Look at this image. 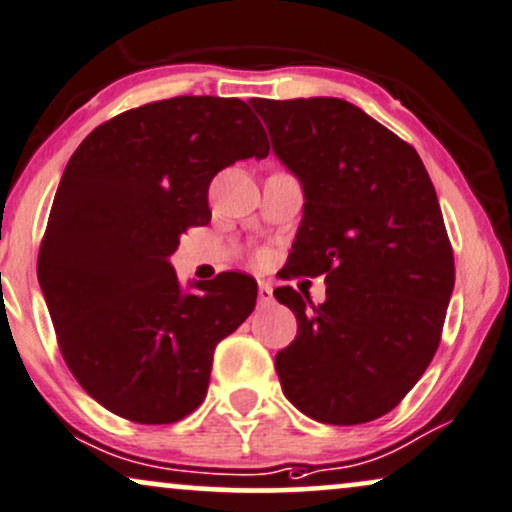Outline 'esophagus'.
Wrapping results in <instances>:
<instances>
[{"label":"esophagus","instance_id":"obj_1","mask_svg":"<svg viewBox=\"0 0 512 512\" xmlns=\"http://www.w3.org/2000/svg\"><path fill=\"white\" fill-rule=\"evenodd\" d=\"M258 301L261 303L272 301V287L265 280H258Z\"/></svg>","mask_w":512,"mask_h":512}]
</instances>
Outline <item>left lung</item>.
I'll use <instances>...</instances> for the list:
<instances>
[{
  "label": "left lung",
  "instance_id": "obj_1",
  "mask_svg": "<svg viewBox=\"0 0 512 512\" xmlns=\"http://www.w3.org/2000/svg\"><path fill=\"white\" fill-rule=\"evenodd\" d=\"M272 150L305 192L284 277L324 275L327 301L275 298L298 334L275 357L287 400L329 426L388 414L442 338L454 249L418 152L341 98H254Z\"/></svg>",
  "mask_w": 512,
  "mask_h": 512
}]
</instances>
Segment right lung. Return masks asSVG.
<instances>
[{
	"label": "right lung",
	"instance_id": "add662e5",
	"mask_svg": "<svg viewBox=\"0 0 512 512\" xmlns=\"http://www.w3.org/2000/svg\"><path fill=\"white\" fill-rule=\"evenodd\" d=\"M268 152L240 98L176 96L108 119L70 157L37 277L65 364L112 414L164 426L207 397L216 345L251 315L258 287L221 272L185 294L169 256L209 223L218 171Z\"/></svg>",
	"mask_w": 512,
	"mask_h": 512
}]
</instances>
